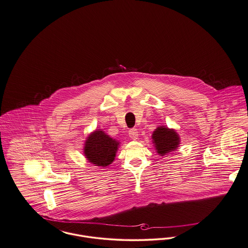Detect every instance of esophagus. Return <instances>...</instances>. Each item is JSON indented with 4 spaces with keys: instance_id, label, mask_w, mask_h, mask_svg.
Here are the masks:
<instances>
[{
    "instance_id": "obj_1",
    "label": "esophagus",
    "mask_w": 248,
    "mask_h": 248,
    "mask_svg": "<svg viewBox=\"0 0 248 248\" xmlns=\"http://www.w3.org/2000/svg\"><path fill=\"white\" fill-rule=\"evenodd\" d=\"M129 137L133 140H137L139 138V131L136 128H132L129 130Z\"/></svg>"
}]
</instances>
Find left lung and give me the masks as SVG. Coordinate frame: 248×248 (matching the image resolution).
<instances>
[{"label": "left lung", "mask_w": 248, "mask_h": 248, "mask_svg": "<svg viewBox=\"0 0 248 248\" xmlns=\"http://www.w3.org/2000/svg\"><path fill=\"white\" fill-rule=\"evenodd\" d=\"M179 137L174 129H169L165 126H158L153 134L155 150L161 156L177 150L179 145Z\"/></svg>", "instance_id": "1"}]
</instances>
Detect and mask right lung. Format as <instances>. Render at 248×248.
I'll return each mask as SVG.
<instances>
[{
  "instance_id": "right-lung-1",
  "label": "right lung",
  "mask_w": 248,
  "mask_h": 248,
  "mask_svg": "<svg viewBox=\"0 0 248 248\" xmlns=\"http://www.w3.org/2000/svg\"><path fill=\"white\" fill-rule=\"evenodd\" d=\"M118 148L117 140L108 137L102 130H95L86 139L83 154L89 163L106 167L114 161Z\"/></svg>"
}]
</instances>
